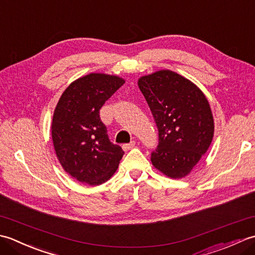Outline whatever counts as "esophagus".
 <instances>
[{
    "label": "esophagus",
    "instance_id": "obj_1",
    "mask_svg": "<svg viewBox=\"0 0 255 255\" xmlns=\"http://www.w3.org/2000/svg\"><path fill=\"white\" fill-rule=\"evenodd\" d=\"M134 144H136V142H134V141H131L130 143H125V144H123V150L124 151L130 150V149H132L134 147Z\"/></svg>",
    "mask_w": 255,
    "mask_h": 255
}]
</instances>
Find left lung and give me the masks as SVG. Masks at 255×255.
I'll use <instances>...</instances> for the list:
<instances>
[{
  "mask_svg": "<svg viewBox=\"0 0 255 255\" xmlns=\"http://www.w3.org/2000/svg\"><path fill=\"white\" fill-rule=\"evenodd\" d=\"M138 86L159 131L158 148L151 153L153 166L171 178L188 175L214 137V117L205 94L171 70L143 75Z\"/></svg>",
  "mask_w": 255,
  "mask_h": 255,
  "instance_id": "8db88e82",
  "label": "left lung"
}]
</instances>
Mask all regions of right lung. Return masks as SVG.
Listing matches in <instances>:
<instances>
[{"label":"right lung","instance_id":"right-lung-1","mask_svg":"<svg viewBox=\"0 0 255 255\" xmlns=\"http://www.w3.org/2000/svg\"><path fill=\"white\" fill-rule=\"evenodd\" d=\"M124 83L117 75L90 73L73 81L55 108L51 137L57 158L81 183H105L123 158V149L108 139L100 110Z\"/></svg>","mask_w":255,"mask_h":255}]
</instances>
